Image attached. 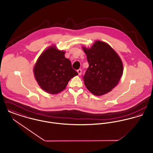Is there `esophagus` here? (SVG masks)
<instances>
[{
  "label": "esophagus",
  "instance_id": "esophagus-1",
  "mask_svg": "<svg viewBox=\"0 0 153 153\" xmlns=\"http://www.w3.org/2000/svg\"><path fill=\"white\" fill-rule=\"evenodd\" d=\"M77 72L78 73V75H80L81 74V72H82V70L81 69H79L77 70Z\"/></svg>",
  "mask_w": 153,
  "mask_h": 153
}]
</instances>
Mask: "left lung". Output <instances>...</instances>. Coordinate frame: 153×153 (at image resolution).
Wrapping results in <instances>:
<instances>
[{
  "instance_id": "1",
  "label": "left lung",
  "mask_w": 153,
  "mask_h": 153,
  "mask_svg": "<svg viewBox=\"0 0 153 153\" xmlns=\"http://www.w3.org/2000/svg\"><path fill=\"white\" fill-rule=\"evenodd\" d=\"M89 67L82 78L88 89L97 96L110 92L123 73L122 61L108 44L97 41L91 48L83 47Z\"/></svg>"
}]
</instances>
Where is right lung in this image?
<instances>
[{"label":"right lung","instance_id":"right-lung-1","mask_svg":"<svg viewBox=\"0 0 153 153\" xmlns=\"http://www.w3.org/2000/svg\"><path fill=\"white\" fill-rule=\"evenodd\" d=\"M65 51L58 50L55 46L46 49L34 66L33 72L39 85L45 92L55 94L64 89L69 80L77 75Z\"/></svg>","mask_w":153,"mask_h":153}]
</instances>
